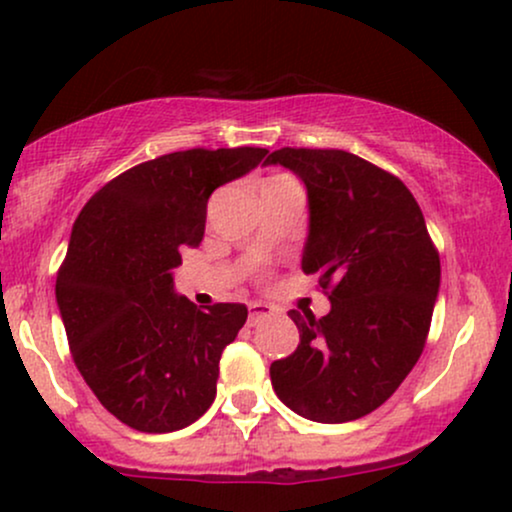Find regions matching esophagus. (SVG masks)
Instances as JSON below:
<instances>
[{
    "mask_svg": "<svg viewBox=\"0 0 512 512\" xmlns=\"http://www.w3.org/2000/svg\"><path fill=\"white\" fill-rule=\"evenodd\" d=\"M274 314V309L269 307V304H262V302H252L248 307V323L250 326H257V323L269 319V316Z\"/></svg>",
    "mask_w": 512,
    "mask_h": 512,
    "instance_id": "esophagus-1",
    "label": "esophagus"
}]
</instances>
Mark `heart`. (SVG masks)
Returning <instances> with one entry per match:
<instances>
[{"label": "heart", "mask_w": 512, "mask_h": 512, "mask_svg": "<svg viewBox=\"0 0 512 512\" xmlns=\"http://www.w3.org/2000/svg\"><path fill=\"white\" fill-rule=\"evenodd\" d=\"M283 177H288V174H274V177H269L267 181H274V179H283Z\"/></svg>", "instance_id": "1"}]
</instances>
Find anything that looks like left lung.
<instances>
[{"mask_svg":"<svg viewBox=\"0 0 512 512\" xmlns=\"http://www.w3.org/2000/svg\"><path fill=\"white\" fill-rule=\"evenodd\" d=\"M269 165L307 186L304 274L319 276L331 312L290 309L300 345L271 364L278 399L316 423L378 409L423 354L439 293V252L404 181L338 148H278Z\"/></svg>","mask_w":512,"mask_h":512,"instance_id":"1","label":"left lung"}]
</instances>
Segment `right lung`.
Masks as SVG:
<instances>
[{"label":"right lung","mask_w":512,"mask_h":512,"mask_svg":"<svg viewBox=\"0 0 512 512\" xmlns=\"http://www.w3.org/2000/svg\"><path fill=\"white\" fill-rule=\"evenodd\" d=\"M264 155L255 146L160 155L101 186L75 219L56 302L77 371L129 428L181 430L215 401L219 359L248 309H200L174 293L172 271L203 241L212 191Z\"/></svg>","instance_id":"1"}]
</instances>
